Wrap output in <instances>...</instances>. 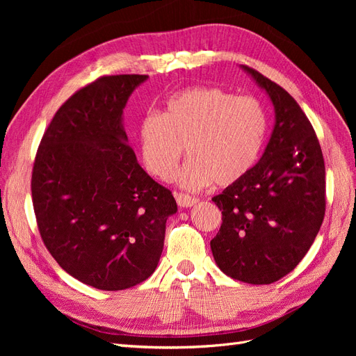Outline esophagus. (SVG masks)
Listing matches in <instances>:
<instances>
[{
  "instance_id": "34e87169",
  "label": "esophagus",
  "mask_w": 356,
  "mask_h": 356,
  "mask_svg": "<svg viewBox=\"0 0 356 356\" xmlns=\"http://www.w3.org/2000/svg\"><path fill=\"white\" fill-rule=\"evenodd\" d=\"M175 199L181 208H190V207H193V204H196L199 202L197 197L184 195V193H175Z\"/></svg>"
}]
</instances>
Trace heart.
<instances>
[{
  "label": "heart",
  "mask_w": 356,
  "mask_h": 356,
  "mask_svg": "<svg viewBox=\"0 0 356 356\" xmlns=\"http://www.w3.org/2000/svg\"><path fill=\"white\" fill-rule=\"evenodd\" d=\"M268 117L252 96L221 88H190L166 101L165 111H148L139 122L143 165L149 175L168 181L181 159H191L178 174L186 188L215 181L229 187L243 179L261 157Z\"/></svg>",
  "instance_id": "heart-1"
}]
</instances>
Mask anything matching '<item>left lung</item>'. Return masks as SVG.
Here are the masks:
<instances>
[{"label":"left lung","instance_id":"left-lung-1","mask_svg":"<svg viewBox=\"0 0 356 356\" xmlns=\"http://www.w3.org/2000/svg\"><path fill=\"white\" fill-rule=\"evenodd\" d=\"M242 68L270 96L276 122L255 168L212 197L222 222L211 250L227 276L264 285L293 272L314 243L325 215V163L293 96L257 70Z\"/></svg>","mask_w":356,"mask_h":356}]
</instances>
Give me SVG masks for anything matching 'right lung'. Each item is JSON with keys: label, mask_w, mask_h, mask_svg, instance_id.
Wrapping results in <instances>:
<instances>
[{"label": "right lung", "mask_w": 356, "mask_h": 356, "mask_svg": "<svg viewBox=\"0 0 356 356\" xmlns=\"http://www.w3.org/2000/svg\"><path fill=\"white\" fill-rule=\"evenodd\" d=\"M141 74L104 75L51 118L32 168L41 239L80 282L120 291L144 282L163 251L172 191L139 166L122 114Z\"/></svg>", "instance_id": "obj_1"}]
</instances>
